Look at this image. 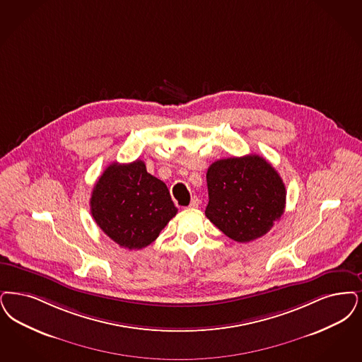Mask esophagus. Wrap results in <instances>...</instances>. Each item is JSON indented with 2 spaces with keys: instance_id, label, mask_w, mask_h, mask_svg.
Listing matches in <instances>:
<instances>
[{
  "instance_id": "obj_1",
  "label": "esophagus",
  "mask_w": 362,
  "mask_h": 362,
  "mask_svg": "<svg viewBox=\"0 0 362 362\" xmlns=\"http://www.w3.org/2000/svg\"><path fill=\"white\" fill-rule=\"evenodd\" d=\"M199 204H201V201H199V198H198V197H194V198L191 199V203H189V207H191V209H198V207H199Z\"/></svg>"
}]
</instances>
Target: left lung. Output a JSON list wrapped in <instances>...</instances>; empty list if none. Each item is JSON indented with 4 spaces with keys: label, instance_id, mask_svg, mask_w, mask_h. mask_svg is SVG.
<instances>
[{
    "label": "left lung",
    "instance_id": "left-lung-1",
    "mask_svg": "<svg viewBox=\"0 0 362 362\" xmlns=\"http://www.w3.org/2000/svg\"><path fill=\"white\" fill-rule=\"evenodd\" d=\"M206 217L237 243H250L271 230L286 207V186L259 155L214 161L206 174Z\"/></svg>",
    "mask_w": 362,
    "mask_h": 362
}]
</instances>
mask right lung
I'll return each instance as SVG.
<instances>
[{
  "label": "right lung",
  "mask_w": 362,
  "mask_h": 362,
  "mask_svg": "<svg viewBox=\"0 0 362 362\" xmlns=\"http://www.w3.org/2000/svg\"><path fill=\"white\" fill-rule=\"evenodd\" d=\"M90 210L103 233L129 250L152 244L177 213L165 183L141 160L110 164L93 188Z\"/></svg>",
  "instance_id": "1"
}]
</instances>
